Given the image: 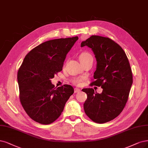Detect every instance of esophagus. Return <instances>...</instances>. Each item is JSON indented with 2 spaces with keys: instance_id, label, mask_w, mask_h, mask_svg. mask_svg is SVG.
<instances>
[{
  "instance_id": "34e87169",
  "label": "esophagus",
  "mask_w": 148,
  "mask_h": 148,
  "mask_svg": "<svg viewBox=\"0 0 148 148\" xmlns=\"http://www.w3.org/2000/svg\"><path fill=\"white\" fill-rule=\"evenodd\" d=\"M79 92H81V90L78 88H75L74 89V92L75 93H79Z\"/></svg>"
}]
</instances>
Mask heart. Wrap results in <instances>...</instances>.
I'll return each mask as SVG.
<instances>
[{
	"instance_id": "heart-1",
	"label": "heart",
	"mask_w": 148,
	"mask_h": 148,
	"mask_svg": "<svg viewBox=\"0 0 148 148\" xmlns=\"http://www.w3.org/2000/svg\"><path fill=\"white\" fill-rule=\"evenodd\" d=\"M89 58H92V56L89 53H87V52H83L81 53L79 56V61H84V60H87ZM84 78L83 77H78V78H74L73 80H72V83L74 84H79L82 81L84 80Z\"/></svg>"
}]
</instances>
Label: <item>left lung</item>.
Returning <instances> with one entry per match:
<instances>
[{
	"instance_id": "obj_1",
	"label": "left lung",
	"mask_w": 148,
	"mask_h": 148,
	"mask_svg": "<svg viewBox=\"0 0 148 148\" xmlns=\"http://www.w3.org/2000/svg\"><path fill=\"white\" fill-rule=\"evenodd\" d=\"M84 46L92 49L97 60L95 81L90 86H101L103 91L82 89L88 95L84 110L95 123H105L118 116L125 106L133 83L132 69L123 49L108 37L92 35L81 43Z\"/></svg>"
}]
</instances>
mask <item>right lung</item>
<instances>
[{"label": "right lung", "instance_id": "add662e5", "mask_svg": "<svg viewBox=\"0 0 148 148\" xmlns=\"http://www.w3.org/2000/svg\"><path fill=\"white\" fill-rule=\"evenodd\" d=\"M78 37L51 40L25 56L18 72L19 99L30 118L42 124L53 123L74 92L72 86L54 88L51 79L62 70L67 54Z\"/></svg>", "mask_w": 148, "mask_h": 148}]
</instances>
